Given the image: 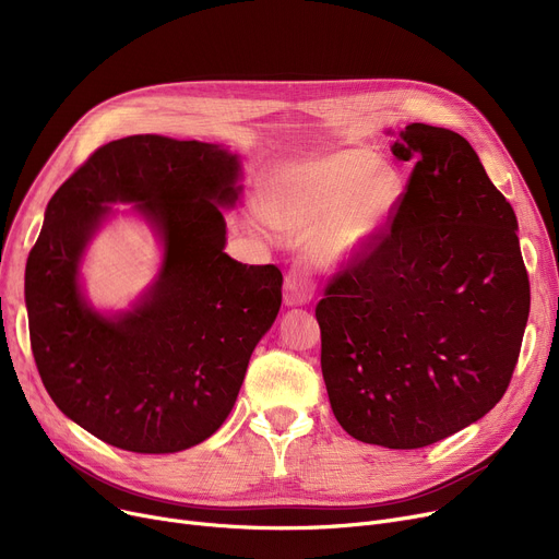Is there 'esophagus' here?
Returning <instances> with one entry per match:
<instances>
[{"label": "esophagus", "mask_w": 559, "mask_h": 559, "mask_svg": "<svg viewBox=\"0 0 559 559\" xmlns=\"http://www.w3.org/2000/svg\"><path fill=\"white\" fill-rule=\"evenodd\" d=\"M314 297V278H312V267L306 258L295 260L292 264L285 285H283V299L287 306H304Z\"/></svg>", "instance_id": "esophagus-1"}]
</instances>
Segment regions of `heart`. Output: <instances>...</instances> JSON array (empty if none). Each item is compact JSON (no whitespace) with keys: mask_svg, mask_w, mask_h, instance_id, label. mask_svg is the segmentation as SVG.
<instances>
[{"mask_svg":"<svg viewBox=\"0 0 559 559\" xmlns=\"http://www.w3.org/2000/svg\"><path fill=\"white\" fill-rule=\"evenodd\" d=\"M403 176L367 150H340L289 165L270 188L264 217L308 235L317 262L335 267L385 233L403 199Z\"/></svg>","mask_w":559,"mask_h":559,"instance_id":"1","label":"heart"}]
</instances>
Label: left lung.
<instances>
[{"mask_svg": "<svg viewBox=\"0 0 559 559\" xmlns=\"http://www.w3.org/2000/svg\"><path fill=\"white\" fill-rule=\"evenodd\" d=\"M415 160L388 233L314 308L340 426L365 444L421 449L485 417L521 350L531 283L516 215L460 133L407 124Z\"/></svg>", "mask_w": 559, "mask_h": 559, "instance_id": "1", "label": "left lung"}]
</instances>
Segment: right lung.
<instances>
[{
	"label": "right lung",
	"mask_w": 559,
	"mask_h": 559,
	"mask_svg": "<svg viewBox=\"0 0 559 559\" xmlns=\"http://www.w3.org/2000/svg\"><path fill=\"white\" fill-rule=\"evenodd\" d=\"M238 179L222 144L129 135L99 146L47 203L24 274L32 350L58 409L110 447L176 453L209 439L274 324L281 270L224 253L219 205L238 201ZM117 200L139 203L166 253L147 295L106 318L82 299L78 264Z\"/></svg>",
	"instance_id": "add662e5"
}]
</instances>
